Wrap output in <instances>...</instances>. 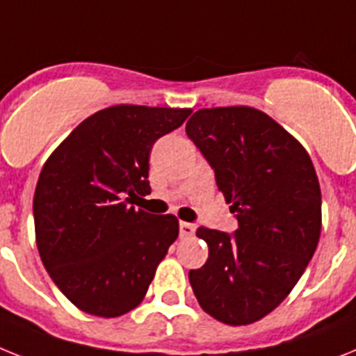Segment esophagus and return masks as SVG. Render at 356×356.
<instances>
[{
	"label": "esophagus",
	"mask_w": 356,
	"mask_h": 356,
	"mask_svg": "<svg viewBox=\"0 0 356 356\" xmlns=\"http://www.w3.org/2000/svg\"><path fill=\"white\" fill-rule=\"evenodd\" d=\"M179 229H181V237L190 238V237H193V234H195V224L181 222L179 224Z\"/></svg>",
	"instance_id": "esophagus-1"
}]
</instances>
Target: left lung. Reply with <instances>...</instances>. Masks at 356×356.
Segmentation results:
<instances>
[{
  "label": "left lung",
  "mask_w": 356,
  "mask_h": 356,
  "mask_svg": "<svg viewBox=\"0 0 356 356\" xmlns=\"http://www.w3.org/2000/svg\"><path fill=\"white\" fill-rule=\"evenodd\" d=\"M186 134L238 222L234 235L197 229L210 253L188 279L208 315L253 324L288 297L316 250L322 195L315 166L291 134L252 106L197 110Z\"/></svg>",
  "instance_id": "8db88e82"
}]
</instances>
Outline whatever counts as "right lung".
I'll use <instances>...</instances> for the list:
<instances>
[{"label": "right lung", "instance_id": "add662e5", "mask_svg": "<svg viewBox=\"0 0 356 356\" xmlns=\"http://www.w3.org/2000/svg\"><path fill=\"white\" fill-rule=\"evenodd\" d=\"M190 113L108 106L74 128L43 164L34 193L35 244L54 284L81 312L113 318L143 302L179 220L136 210L130 201L150 193L154 143Z\"/></svg>", "mask_w": 356, "mask_h": 356}]
</instances>
